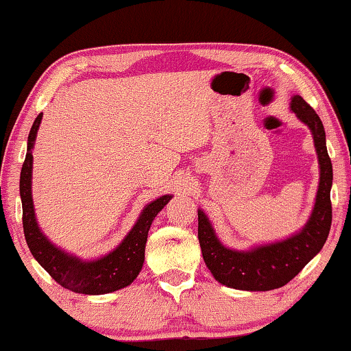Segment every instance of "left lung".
Listing matches in <instances>:
<instances>
[{
    "label": "left lung",
    "instance_id": "1",
    "mask_svg": "<svg viewBox=\"0 0 351 351\" xmlns=\"http://www.w3.org/2000/svg\"><path fill=\"white\" fill-rule=\"evenodd\" d=\"M291 108L310 127L320 164V182L310 221L291 239L260 246L249 252L224 247L213 232L209 219L198 210V240L207 268L219 283L245 291H269L293 280L325 245L331 228L332 165L326 152L322 121L300 96L291 100Z\"/></svg>",
    "mask_w": 351,
    "mask_h": 351
}]
</instances>
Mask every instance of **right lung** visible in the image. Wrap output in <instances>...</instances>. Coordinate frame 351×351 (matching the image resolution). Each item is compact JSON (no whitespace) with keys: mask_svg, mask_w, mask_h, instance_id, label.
I'll use <instances>...</instances> for the list:
<instances>
[{"mask_svg":"<svg viewBox=\"0 0 351 351\" xmlns=\"http://www.w3.org/2000/svg\"><path fill=\"white\" fill-rule=\"evenodd\" d=\"M41 112L34 121L29 132L27 153L23 162L20 175V195L23 204V230L26 243L35 260L43 266L54 280L63 288L80 294H106L128 287L142 269L145 254V243L148 229L158 212L170 201V195L158 198L142 210L138 223L133 226L125 240L114 251L104 258L93 261H82L71 257L51 245L46 237L40 232L34 215V204L31 195L32 178V147L37 130L41 122Z\"/></svg>","mask_w":351,"mask_h":351,"instance_id":"obj_1","label":"right lung"}]
</instances>
